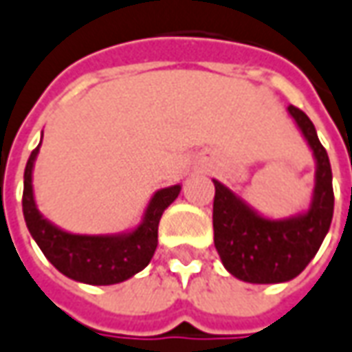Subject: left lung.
<instances>
[{"mask_svg":"<svg viewBox=\"0 0 352 352\" xmlns=\"http://www.w3.org/2000/svg\"><path fill=\"white\" fill-rule=\"evenodd\" d=\"M312 150L316 171L312 198L305 212L289 217H267L214 181V245L226 270L246 283H285L295 279L326 239L333 217L331 166L312 121L298 107H287Z\"/></svg>","mask_w":352,"mask_h":352,"instance_id":"obj_1","label":"left lung"}]
</instances>
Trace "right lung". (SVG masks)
<instances>
[{
	"instance_id": "right-lung-1",
	"label": "right lung",
	"mask_w": 352,
	"mask_h": 352,
	"mask_svg": "<svg viewBox=\"0 0 352 352\" xmlns=\"http://www.w3.org/2000/svg\"><path fill=\"white\" fill-rule=\"evenodd\" d=\"M40 144L30 154L25 167L23 214L30 235L54 266L78 283L86 285H116L142 272L154 256L157 246V226L162 214L181 192V185L156 190L140 223L121 233L78 235L52 223L42 216L34 200L32 171Z\"/></svg>"
}]
</instances>
